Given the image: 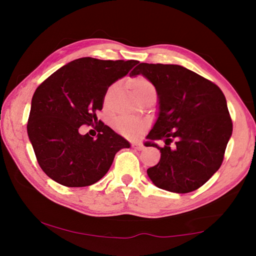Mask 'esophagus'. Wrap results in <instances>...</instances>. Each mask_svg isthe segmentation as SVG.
<instances>
[{
  "label": "esophagus",
  "mask_w": 256,
  "mask_h": 256,
  "mask_svg": "<svg viewBox=\"0 0 256 256\" xmlns=\"http://www.w3.org/2000/svg\"><path fill=\"white\" fill-rule=\"evenodd\" d=\"M132 146H133V149L138 150V151L142 150V149H144V146L142 144H140V142H133Z\"/></svg>",
  "instance_id": "obj_1"
}]
</instances>
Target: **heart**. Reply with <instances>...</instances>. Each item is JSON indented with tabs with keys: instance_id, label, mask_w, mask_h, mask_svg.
<instances>
[{
	"instance_id": "1",
	"label": "heart",
	"mask_w": 256,
	"mask_h": 256,
	"mask_svg": "<svg viewBox=\"0 0 256 256\" xmlns=\"http://www.w3.org/2000/svg\"><path fill=\"white\" fill-rule=\"evenodd\" d=\"M131 84L132 92L136 94V97L138 99L141 97L146 96V94H156V88L152 82H151L148 78H146L144 76H134L133 79L130 82ZM116 84H112L110 86V89L107 90L106 94V100L108 97L110 96V94L114 92L116 89ZM144 122L138 118H128V116H122V118H118L115 120L114 122V126L118 131L123 134V136H134L136 134L140 133V131L144 128Z\"/></svg>"
}]
</instances>
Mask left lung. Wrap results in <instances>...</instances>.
<instances>
[{"label": "left lung", "mask_w": 256, "mask_h": 256, "mask_svg": "<svg viewBox=\"0 0 256 256\" xmlns=\"http://www.w3.org/2000/svg\"><path fill=\"white\" fill-rule=\"evenodd\" d=\"M152 82L159 114L146 146L160 150L148 176L159 188L188 193L206 183L222 166L232 133L227 102L214 82L175 64L140 63L130 73ZM162 140L164 147L154 144Z\"/></svg>", "instance_id": "1"}]
</instances>
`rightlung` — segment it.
Wrapping results in <instances>:
<instances>
[{"label":"right lung","mask_w":256,"mask_h":256,"mask_svg":"<svg viewBox=\"0 0 256 256\" xmlns=\"http://www.w3.org/2000/svg\"><path fill=\"white\" fill-rule=\"evenodd\" d=\"M138 60L82 58L58 68L38 86L27 124L29 140L45 174L68 188L92 185L105 176L124 138L99 120L97 138L81 134L97 122L108 88Z\"/></svg>","instance_id":"add662e5"}]
</instances>
